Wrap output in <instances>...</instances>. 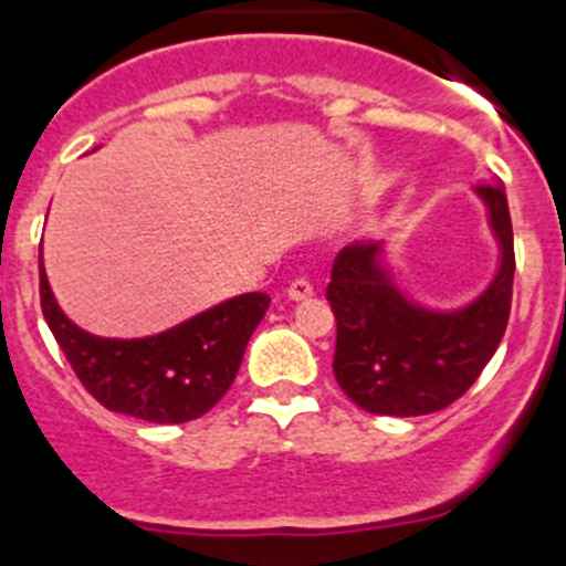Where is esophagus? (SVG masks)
Listing matches in <instances>:
<instances>
[{
	"instance_id": "esophagus-1",
	"label": "esophagus",
	"mask_w": 566,
	"mask_h": 566,
	"mask_svg": "<svg viewBox=\"0 0 566 566\" xmlns=\"http://www.w3.org/2000/svg\"><path fill=\"white\" fill-rule=\"evenodd\" d=\"M312 293H315V287H312L306 279H295V282L287 287L290 301H306V298H312Z\"/></svg>"
}]
</instances>
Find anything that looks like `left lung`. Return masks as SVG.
Listing matches in <instances>:
<instances>
[{
	"instance_id": "8db88e82",
	"label": "left lung",
	"mask_w": 566,
	"mask_h": 566,
	"mask_svg": "<svg viewBox=\"0 0 566 566\" xmlns=\"http://www.w3.org/2000/svg\"><path fill=\"white\" fill-rule=\"evenodd\" d=\"M473 193L486 207L497 268L473 301L453 310L420 304L395 279L387 238L339 251L326 298L337 317L334 378L370 415H431L462 398L501 345L512 310L514 234L503 185Z\"/></svg>"
}]
</instances>
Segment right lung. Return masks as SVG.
Here are the masks:
<instances>
[{
	"instance_id": "obj_1",
	"label": "right lung",
	"mask_w": 566,
	"mask_h": 566,
	"mask_svg": "<svg viewBox=\"0 0 566 566\" xmlns=\"http://www.w3.org/2000/svg\"><path fill=\"white\" fill-rule=\"evenodd\" d=\"M271 295L243 293L149 337H98L54 298L41 256V306L87 392L109 411L146 422H188L232 387Z\"/></svg>"
}]
</instances>
